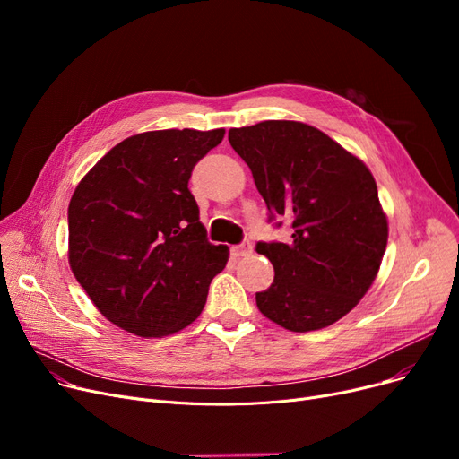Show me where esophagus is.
Returning a JSON list of instances; mask_svg holds the SVG:
<instances>
[{"label": "esophagus", "mask_w": 459, "mask_h": 459, "mask_svg": "<svg viewBox=\"0 0 459 459\" xmlns=\"http://www.w3.org/2000/svg\"><path fill=\"white\" fill-rule=\"evenodd\" d=\"M230 251L234 256H249L253 253V246H251V242H244L239 246H234Z\"/></svg>", "instance_id": "34e87169"}]
</instances>
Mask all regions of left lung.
<instances>
[{
	"instance_id": "1",
	"label": "left lung",
	"mask_w": 459,
	"mask_h": 459,
	"mask_svg": "<svg viewBox=\"0 0 459 459\" xmlns=\"http://www.w3.org/2000/svg\"><path fill=\"white\" fill-rule=\"evenodd\" d=\"M229 141L253 173L270 220L292 221L290 242H258L275 277L256 292L264 316L296 333L346 316L372 286L389 223L368 167L298 120L230 128Z\"/></svg>"
}]
</instances>
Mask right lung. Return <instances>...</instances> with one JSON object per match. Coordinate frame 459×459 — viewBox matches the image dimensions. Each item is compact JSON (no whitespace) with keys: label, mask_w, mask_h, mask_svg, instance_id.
Segmentation results:
<instances>
[{"label":"right lung","mask_w":459,"mask_h":459,"mask_svg":"<svg viewBox=\"0 0 459 459\" xmlns=\"http://www.w3.org/2000/svg\"><path fill=\"white\" fill-rule=\"evenodd\" d=\"M223 135V128L132 135L76 186L68 204V264L117 327L161 339L203 312L229 247L208 242L187 182Z\"/></svg>","instance_id":"right-lung-1"}]
</instances>
